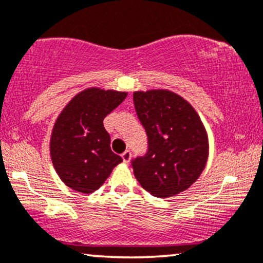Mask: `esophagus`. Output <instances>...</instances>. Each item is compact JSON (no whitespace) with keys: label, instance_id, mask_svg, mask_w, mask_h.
Listing matches in <instances>:
<instances>
[{"label":"esophagus","instance_id":"1","mask_svg":"<svg viewBox=\"0 0 263 263\" xmlns=\"http://www.w3.org/2000/svg\"><path fill=\"white\" fill-rule=\"evenodd\" d=\"M122 160H123V163H126V164H128L129 163V160H131V157H132V154H131V152L129 151H125L122 153Z\"/></svg>","mask_w":263,"mask_h":263}]
</instances>
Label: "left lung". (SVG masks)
<instances>
[{
  "label": "left lung",
  "instance_id": "1",
  "mask_svg": "<svg viewBox=\"0 0 263 263\" xmlns=\"http://www.w3.org/2000/svg\"><path fill=\"white\" fill-rule=\"evenodd\" d=\"M148 152L132 162L136 179L156 197L187 190L207 164L210 143L203 122L187 100L167 89L135 91Z\"/></svg>",
  "mask_w": 263,
  "mask_h": 263
}]
</instances>
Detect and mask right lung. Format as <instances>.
<instances>
[{
  "instance_id": "obj_1",
  "label": "right lung",
  "mask_w": 263,
  "mask_h": 263,
  "mask_svg": "<svg viewBox=\"0 0 263 263\" xmlns=\"http://www.w3.org/2000/svg\"><path fill=\"white\" fill-rule=\"evenodd\" d=\"M126 97L127 91L90 87L76 94L60 112L50 137V157L69 189L91 194L122 162L110 148L103 121Z\"/></svg>"
}]
</instances>
